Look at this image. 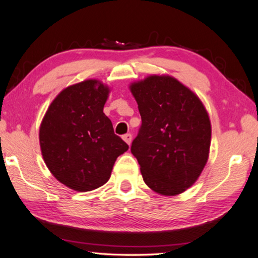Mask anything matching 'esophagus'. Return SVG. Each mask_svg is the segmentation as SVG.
<instances>
[{
  "label": "esophagus",
  "instance_id": "1",
  "mask_svg": "<svg viewBox=\"0 0 258 258\" xmlns=\"http://www.w3.org/2000/svg\"><path fill=\"white\" fill-rule=\"evenodd\" d=\"M123 140L124 141L127 143V145L130 146L131 145V142H132V134L131 133H127V134H124L123 135Z\"/></svg>",
  "mask_w": 258,
  "mask_h": 258
}]
</instances>
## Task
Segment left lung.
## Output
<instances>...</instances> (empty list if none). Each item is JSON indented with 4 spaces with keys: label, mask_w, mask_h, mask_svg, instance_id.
I'll return each mask as SVG.
<instances>
[{
    "label": "left lung",
    "mask_w": 258,
    "mask_h": 258,
    "mask_svg": "<svg viewBox=\"0 0 258 258\" xmlns=\"http://www.w3.org/2000/svg\"><path fill=\"white\" fill-rule=\"evenodd\" d=\"M130 90L142 125L131 151L143 181L164 196L184 192L206 165L212 126L207 110L192 91L168 75H151Z\"/></svg>",
    "instance_id": "1"
}]
</instances>
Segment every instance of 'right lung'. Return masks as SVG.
<instances>
[{
  "instance_id": "right-lung-1",
  "label": "right lung",
  "mask_w": 258,
  "mask_h": 258,
  "mask_svg": "<svg viewBox=\"0 0 258 258\" xmlns=\"http://www.w3.org/2000/svg\"><path fill=\"white\" fill-rule=\"evenodd\" d=\"M109 92L98 80L68 86L56 95L42 120L40 145L47 168L59 182L78 192L107 183L117 157L128 149L103 112Z\"/></svg>"
}]
</instances>
